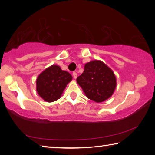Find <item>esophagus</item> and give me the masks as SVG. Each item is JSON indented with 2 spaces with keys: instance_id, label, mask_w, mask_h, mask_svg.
Masks as SVG:
<instances>
[{
  "instance_id": "1",
  "label": "esophagus",
  "mask_w": 155,
  "mask_h": 155,
  "mask_svg": "<svg viewBox=\"0 0 155 155\" xmlns=\"http://www.w3.org/2000/svg\"><path fill=\"white\" fill-rule=\"evenodd\" d=\"M73 78L74 79H76V78H78V74L76 72H74V73H73Z\"/></svg>"
}]
</instances>
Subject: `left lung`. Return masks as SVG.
I'll return each mask as SVG.
<instances>
[{
    "instance_id": "left-lung-1",
    "label": "left lung",
    "mask_w": 155,
    "mask_h": 155,
    "mask_svg": "<svg viewBox=\"0 0 155 155\" xmlns=\"http://www.w3.org/2000/svg\"><path fill=\"white\" fill-rule=\"evenodd\" d=\"M77 82L85 96L97 103L109 99L116 87L115 74L99 60L87 63L84 72L77 78Z\"/></svg>"
}]
</instances>
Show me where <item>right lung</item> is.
Instances as JSON below:
<instances>
[{"label": "right lung", "mask_w": 155, "mask_h": 155, "mask_svg": "<svg viewBox=\"0 0 155 155\" xmlns=\"http://www.w3.org/2000/svg\"><path fill=\"white\" fill-rule=\"evenodd\" d=\"M72 79L68 72L61 70L59 65H52L38 75L36 80L37 92L44 101L53 102L61 98Z\"/></svg>", "instance_id": "obj_1"}]
</instances>
